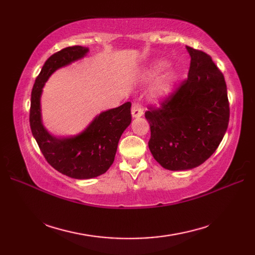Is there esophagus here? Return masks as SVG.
<instances>
[{"label":"esophagus","instance_id":"esophagus-1","mask_svg":"<svg viewBox=\"0 0 255 255\" xmlns=\"http://www.w3.org/2000/svg\"><path fill=\"white\" fill-rule=\"evenodd\" d=\"M131 115L134 118H138V117H141L143 115V110H142V106L140 105V103H133L132 108H131Z\"/></svg>","mask_w":255,"mask_h":255}]
</instances>
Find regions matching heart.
Segmentation results:
<instances>
[{
    "label": "heart",
    "mask_w": 255,
    "mask_h": 255,
    "mask_svg": "<svg viewBox=\"0 0 255 255\" xmlns=\"http://www.w3.org/2000/svg\"><path fill=\"white\" fill-rule=\"evenodd\" d=\"M166 66V62L164 61H158L155 62L152 67L149 69L148 75L149 77H153L159 71H161L162 69H164ZM176 80V74L173 70L169 69L161 75L160 79L158 80V82L154 85L153 88V95L155 97H163L170 93V91L172 90L173 85H174V82Z\"/></svg>",
    "instance_id": "1"
}]
</instances>
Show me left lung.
<instances>
[{
  "label": "left lung",
  "instance_id": "8db88e82",
  "mask_svg": "<svg viewBox=\"0 0 255 255\" xmlns=\"http://www.w3.org/2000/svg\"><path fill=\"white\" fill-rule=\"evenodd\" d=\"M191 56L187 79L144 116L150 124L149 149L166 170H191L207 160L229 124L227 85L211 57L186 47Z\"/></svg>",
  "mask_w": 255,
  "mask_h": 255
}]
</instances>
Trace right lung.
Wrapping results in <instances>:
<instances>
[{"instance_id": "obj_1", "label": "right lung", "mask_w": 255, "mask_h": 255, "mask_svg": "<svg viewBox=\"0 0 255 255\" xmlns=\"http://www.w3.org/2000/svg\"><path fill=\"white\" fill-rule=\"evenodd\" d=\"M89 48L67 47L47 59L36 78L31 91L29 124L31 133L53 169L78 180L96 177L110 169L117 151L118 141L131 123V103L101 113L88 128L70 138H57L47 131L41 123L40 96L50 75L64 66L83 58Z\"/></svg>"}]
</instances>
